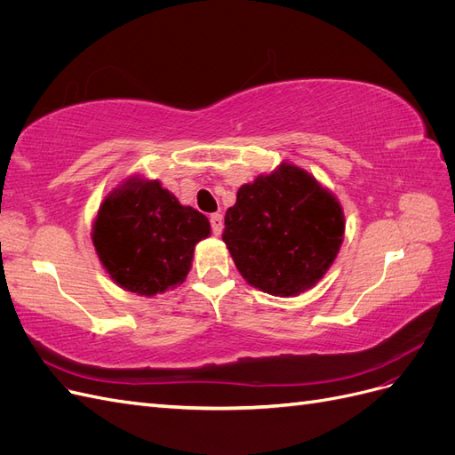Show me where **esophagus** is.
Returning <instances> with one entry per match:
<instances>
[{"mask_svg":"<svg viewBox=\"0 0 455 455\" xmlns=\"http://www.w3.org/2000/svg\"><path fill=\"white\" fill-rule=\"evenodd\" d=\"M211 228H212V233L214 235H220V233H222V229H224V218H222V214H212L211 216Z\"/></svg>","mask_w":455,"mask_h":455,"instance_id":"esophagus-1","label":"esophagus"}]
</instances>
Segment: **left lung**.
<instances>
[{"label": "left lung", "instance_id": "1", "mask_svg": "<svg viewBox=\"0 0 455 455\" xmlns=\"http://www.w3.org/2000/svg\"><path fill=\"white\" fill-rule=\"evenodd\" d=\"M343 231L339 201L304 169L281 163L239 188L222 239L246 283L291 298L324 277Z\"/></svg>", "mask_w": 455, "mask_h": 455}]
</instances>
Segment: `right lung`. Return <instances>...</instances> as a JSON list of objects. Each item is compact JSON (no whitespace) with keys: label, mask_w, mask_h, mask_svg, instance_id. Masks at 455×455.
I'll return each mask as SVG.
<instances>
[{"label":"right lung","mask_w":455,"mask_h":455,"mask_svg":"<svg viewBox=\"0 0 455 455\" xmlns=\"http://www.w3.org/2000/svg\"><path fill=\"white\" fill-rule=\"evenodd\" d=\"M209 218L180 204L159 180L131 176L109 191L92 224V244L121 288L156 296L186 281Z\"/></svg>","instance_id":"add662e5"}]
</instances>
